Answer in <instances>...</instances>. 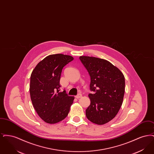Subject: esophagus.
<instances>
[{
  "mask_svg": "<svg viewBox=\"0 0 154 154\" xmlns=\"http://www.w3.org/2000/svg\"><path fill=\"white\" fill-rule=\"evenodd\" d=\"M81 97H82V95H81V94H79L75 96V97H76L77 99H80Z\"/></svg>",
  "mask_w": 154,
  "mask_h": 154,
  "instance_id": "esophagus-1",
  "label": "esophagus"
}]
</instances>
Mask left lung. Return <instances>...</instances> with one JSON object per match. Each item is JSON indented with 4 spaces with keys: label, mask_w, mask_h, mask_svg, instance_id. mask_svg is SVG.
Segmentation results:
<instances>
[{
    "label": "left lung",
    "mask_w": 154,
    "mask_h": 154,
    "mask_svg": "<svg viewBox=\"0 0 154 154\" xmlns=\"http://www.w3.org/2000/svg\"><path fill=\"white\" fill-rule=\"evenodd\" d=\"M80 59L91 77L90 89L93 91L88 95L91 104L86 116L95 124H105L116 116L122 106L124 75L107 60L88 56H81Z\"/></svg>",
    "instance_id": "obj_1"
}]
</instances>
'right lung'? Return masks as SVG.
<instances>
[{"instance_id":"1","label":"right lung","mask_w":154,"mask_h":154,"mask_svg":"<svg viewBox=\"0 0 154 154\" xmlns=\"http://www.w3.org/2000/svg\"><path fill=\"white\" fill-rule=\"evenodd\" d=\"M74 58L62 54L46 57L38 63L30 75V99L38 116L45 122L54 124L67 116L74 97L60 92L62 69Z\"/></svg>"}]
</instances>
